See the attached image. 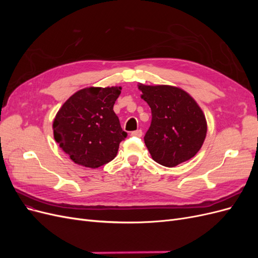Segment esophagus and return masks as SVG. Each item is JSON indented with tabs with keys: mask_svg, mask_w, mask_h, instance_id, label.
<instances>
[{
	"mask_svg": "<svg viewBox=\"0 0 258 258\" xmlns=\"http://www.w3.org/2000/svg\"><path fill=\"white\" fill-rule=\"evenodd\" d=\"M142 135H143V132H142V130H141V129H139V130H136V131H134V132H131V136H132V137L141 138V137H142Z\"/></svg>",
	"mask_w": 258,
	"mask_h": 258,
	"instance_id": "obj_1",
	"label": "esophagus"
}]
</instances>
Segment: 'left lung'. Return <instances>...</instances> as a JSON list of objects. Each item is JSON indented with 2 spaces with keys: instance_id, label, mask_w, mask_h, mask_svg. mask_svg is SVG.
<instances>
[{
  "instance_id": "left-lung-1",
  "label": "left lung",
  "mask_w": 258,
  "mask_h": 258,
  "mask_svg": "<svg viewBox=\"0 0 258 258\" xmlns=\"http://www.w3.org/2000/svg\"><path fill=\"white\" fill-rule=\"evenodd\" d=\"M152 111L144 142L152 158L172 168L196 155L205 142L207 120L188 93L173 86L139 85Z\"/></svg>"
}]
</instances>
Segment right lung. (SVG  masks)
<instances>
[{
  "instance_id": "right-lung-1",
  "label": "right lung",
  "mask_w": 258,
  "mask_h": 258,
  "mask_svg": "<svg viewBox=\"0 0 258 258\" xmlns=\"http://www.w3.org/2000/svg\"><path fill=\"white\" fill-rule=\"evenodd\" d=\"M121 87H88L75 92L53 119L56 142L77 165L96 169L113 160L127 132L113 106Z\"/></svg>"
}]
</instances>
